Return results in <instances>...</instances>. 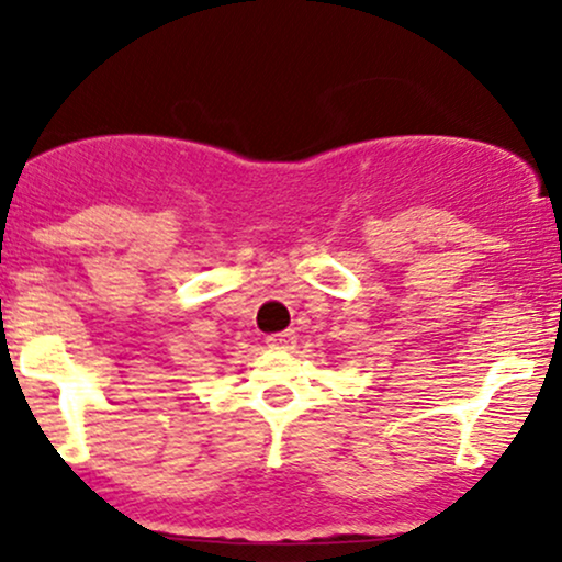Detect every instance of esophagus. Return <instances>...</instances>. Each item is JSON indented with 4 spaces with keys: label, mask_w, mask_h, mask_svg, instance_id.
Instances as JSON below:
<instances>
[{
    "label": "esophagus",
    "mask_w": 562,
    "mask_h": 562,
    "mask_svg": "<svg viewBox=\"0 0 562 562\" xmlns=\"http://www.w3.org/2000/svg\"><path fill=\"white\" fill-rule=\"evenodd\" d=\"M267 346L269 348H293L295 346V333L285 330V333L267 335Z\"/></svg>",
    "instance_id": "obj_1"
}]
</instances>
